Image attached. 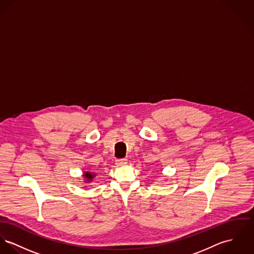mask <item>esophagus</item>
<instances>
[{
  "label": "esophagus",
  "instance_id": "obj_1",
  "mask_svg": "<svg viewBox=\"0 0 254 254\" xmlns=\"http://www.w3.org/2000/svg\"><path fill=\"white\" fill-rule=\"evenodd\" d=\"M116 164L117 166H124L127 164V159H117Z\"/></svg>",
  "mask_w": 254,
  "mask_h": 254
}]
</instances>
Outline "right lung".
Returning a JSON list of instances; mask_svg holds the SVG:
<instances>
[{
    "label": "right lung",
    "instance_id": "add662e5",
    "mask_svg": "<svg viewBox=\"0 0 254 254\" xmlns=\"http://www.w3.org/2000/svg\"><path fill=\"white\" fill-rule=\"evenodd\" d=\"M95 174L94 173H90V172H85V173H83V178H84V183L85 184H90L91 182L93 181V179L95 178Z\"/></svg>",
    "mask_w": 254,
    "mask_h": 254
}]
</instances>
